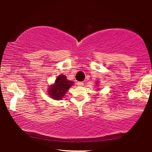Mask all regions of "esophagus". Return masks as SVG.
I'll use <instances>...</instances> for the list:
<instances>
[{"label":"esophagus","mask_w":152,"mask_h":152,"mask_svg":"<svg viewBox=\"0 0 152 152\" xmlns=\"http://www.w3.org/2000/svg\"><path fill=\"white\" fill-rule=\"evenodd\" d=\"M77 85H78V86H83L84 83L82 82H77Z\"/></svg>","instance_id":"1"}]
</instances>
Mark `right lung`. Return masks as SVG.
<instances>
[{"label":"right lung","instance_id":"add662e5","mask_svg":"<svg viewBox=\"0 0 152 152\" xmlns=\"http://www.w3.org/2000/svg\"><path fill=\"white\" fill-rule=\"evenodd\" d=\"M73 85V82L67 80L65 75H60L56 78L54 84L48 87V93L50 97L55 100H61L65 96L70 87Z\"/></svg>","mask_w":152,"mask_h":152}]
</instances>
